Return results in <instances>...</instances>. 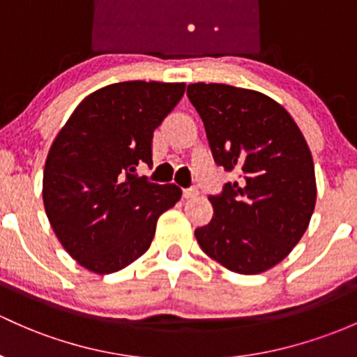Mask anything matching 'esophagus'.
<instances>
[{
	"label": "esophagus",
	"instance_id": "34e87169",
	"mask_svg": "<svg viewBox=\"0 0 357 357\" xmlns=\"http://www.w3.org/2000/svg\"><path fill=\"white\" fill-rule=\"evenodd\" d=\"M182 194H183V197H185V199H192L199 194V190L195 189V187H190V189H183Z\"/></svg>",
	"mask_w": 357,
	"mask_h": 357
}]
</instances>
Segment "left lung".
Here are the masks:
<instances>
[{"label": "left lung", "mask_w": 357, "mask_h": 357, "mask_svg": "<svg viewBox=\"0 0 357 357\" xmlns=\"http://www.w3.org/2000/svg\"><path fill=\"white\" fill-rule=\"evenodd\" d=\"M187 97L214 162L240 172V182L209 195L213 220L195 238L226 269L260 274L286 259L308 228L317 201L312 153L284 107L260 91L194 83Z\"/></svg>", "instance_id": "1"}]
</instances>
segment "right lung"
Segmentation results:
<instances>
[{
  "label": "right lung",
  "mask_w": 357,
  "mask_h": 357,
  "mask_svg": "<svg viewBox=\"0 0 357 357\" xmlns=\"http://www.w3.org/2000/svg\"><path fill=\"white\" fill-rule=\"evenodd\" d=\"M185 83L122 82L83 98L49 149L42 197L64 250L95 274H112L151 245L160 214L182 190L137 177L151 165L153 132Z\"/></svg>",
  "instance_id": "1"
}]
</instances>
